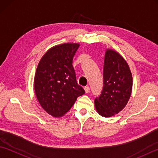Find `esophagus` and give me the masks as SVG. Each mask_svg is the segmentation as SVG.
<instances>
[{"instance_id":"obj_1","label":"esophagus","mask_w":158,"mask_h":158,"mask_svg":"<svg viewBox=\"0 0 158 158\" xmlns=\"http://www.w3.org/2000/svg\"><path fill=\"white\" fill-rule=\"evenodd\" d=\"M84 89H85V93H89V92L90 89H89V86H85V88H84Z\"/></svg>"}]
</instances>
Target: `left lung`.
Instances as JSON below:
<instances>
[{
	"instance_id": "8db88e82",
	"label": "left lung",
	"mask_w": 158,
	"mask_h": 158,
	"mask_svg": "<svg viewBox=\"0 0 158 158\" xmlns=\"http://www.w3.org/2000/svg\"><path fill=\"white\" fill-rule=\"evenodd\" d=\"M132 89L130 67L118 52L106 49L103 68V88L94 100L100 115L110 117L117 114L127 105Z\"/></svg>"
}]
</instances>
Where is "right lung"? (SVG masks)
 <instances>
[{
  "instance_id": "obj_1",
  "label": "right lung",
  "mask_w": 158,
  "mask_h": 158,
  "mask_svg": "<svg viewBox=\"0 0 158 158\" xmlns=\"http://www.w3.org/2000/svg\"><path fill=\"white\" fill-rule=\"evenodd\" d=\"M79 44L64 43L49 49L40 60L35 77L36 96L53 117L64 115L85 91L78 85L73 59Z\"/></svg>"
}]
</instances>
